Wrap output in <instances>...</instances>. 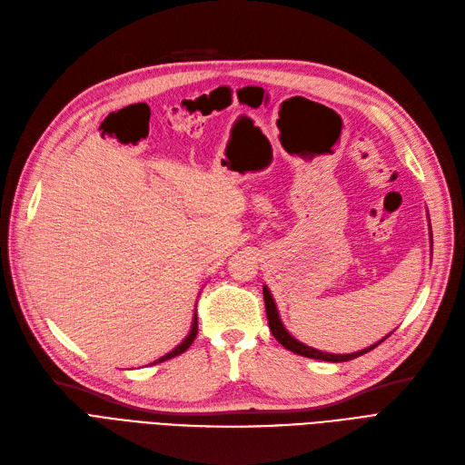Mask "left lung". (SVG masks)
Here are the masks:
<instances>
[{
	"label": "left lung",
	"mask_w": 465,
	"mask_h": 465,
	"mask_svg": "<svg viewBox=\"0 0 465 465\" xmlns=\"http://www.w3.org/2000/svg\"><path fill=\"white\" fill-rule=\"evenodd\" d=\"M262 291H264L266 316H268V325H270V331H272V335L276 337V339H278V342H282V345H283L287 351L295 352V354H301V356H306V358L323 360V362H349V360H352V358H358V356H362V354H366V352L373 351L377 345H380V342H383V341L391 335V333H389L385 339H381L380 342H375V345H371V347H368V349H364V351L352 352V354H330V352H322V351L311 349V347L302 345V342H299L295 337H291V335L287 333V330L283 328V323H282V320H280L276 302H273V299H272V295H270L268 287L264 285V289H262Z\"/></svg>",
	"instance_id": "left-lung-1"
}]
</instances>
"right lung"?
Masks as SVG:
<instances>
[{
	"mask_svg": "<svg viewBox=\"0 0 465 465\" xmlns=\"http://www.w3.org/2000/svg\"><path fill=\"white\" fill-rule=\"evenodd\" d=\"M195 337H197V314H195V318H193V323H192V331H189V335H187V337L182 341V345H178L174 351L168 352V354H164L163 358H159L157 362H154V364L164 362V360H170V358H174V356H178V354L185 352L189 347H192V342L195 341Z\"/></svg>",
	"mask_w": 465,
	"mask_h": 465,
	"instance_id": "1",
	"label": "right lung"
}]
</instances>
